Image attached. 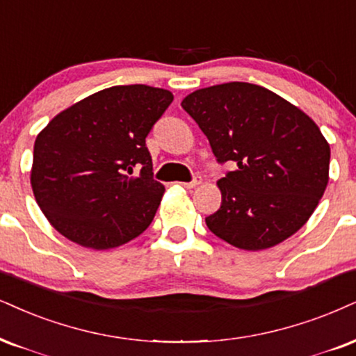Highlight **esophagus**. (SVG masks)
I'll return each instance as SVG.
<instances>
[{
	"label": "esophagus",
	"mask_w": 356,
	"mask_h": 356,
	"mask_svg": "<svg viewBox=\"0 0 356 356\" xmlns=\"http://www.w3.org/2000/svg\"><path fill=\"white\" fill-rule=\"evenodd\" d=\"M179 185L185 186V188H196L198 185H201V177H195V178H193V181H190V183H179Z\"/></svg>",
	"instance_id": "esophagus-1"
}]
</instances>
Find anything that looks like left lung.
Wrapping results in <instances>:
<instances>
[{
    "mask_svg": "<svg viewBox=\"0 0 356 356\" xmlns=\"http://www.w3.org/2000/svg\"><path fill=\"white\" fill-rule=\"evenodd\" d=\"M181 107L208 137L219 163L221 208L206 218L219 239L244 251L274 248L309 221L325 193L330 145L299 107L249 82L191 92Z\"/></svg>",
    "mask_w": 356,
    "mask_h": 356,
    "instance_id": "1",
    "label": "left lung"
}]
</instances>
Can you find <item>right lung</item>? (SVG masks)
<instances>
[{
    "instance_id": "add662e5",
    "label": "right lung",
    "mask_w": 356,
    "mask_h": 356,
    "mask_svg": "<svg viewBox=\"0 0 356 356\" xmlns=\"http://www.w3.org/2000/svg\"><path fill=\"white\" fill-rule=\"evenodd\" d=\"M171 100L158 87L113 86L59 112L39 131L31 186L57 232L105 251L150 226L165 186L153 179L145 138Z\"/></svg>"
}]
</instances>
